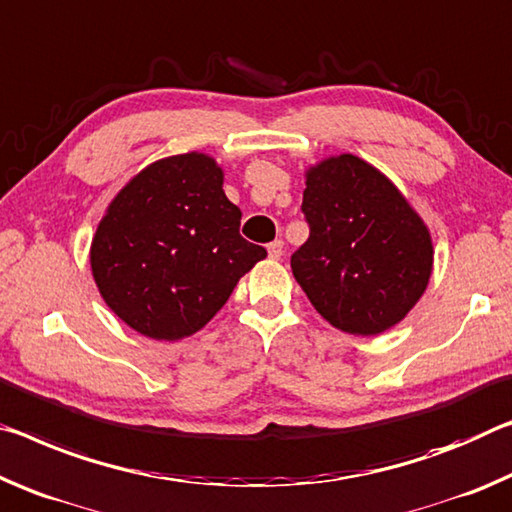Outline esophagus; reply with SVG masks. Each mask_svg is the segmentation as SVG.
Returning <instances> with one entry per match:
<instances>
[{
    "label": "esophagus",
    "instance_id": "esophagus-1",
    "mask_svg": "<svg viewBox=\"0 0 512 512\" xmlns=\"http://www.w3.org/2000/svg\"><path fill=\"white\" fill-rule=\"evenodd\" d=\"M267 254H270V258H274V261H279L283 256V240L270 242V245H267Z\"/></svg>",
    "mask_w": 512,
    "mask_h": 512
}]
</instances>
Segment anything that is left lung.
Masks as SVG:
<instances>
[{
    "label": "left lung",
    "instance_id": "left-lung-1",
    "mask_svg": "<svg viewBox=\"0 0 512 512\" xmlns=\"http://www.w3.org/2000/svg\"><path fill=\"white\" fill-rule=\"evenodd\" d=\"M308 240L290 258L306 297L335 329L376 335L395 326L429 283L433 245L388 177L342 154L306 174Z\"/></svg>",
    "mask_w": 512,
    "mask_h": 512
}]
</instances>
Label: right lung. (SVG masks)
Instances as JSON below:
<instances>
[{"label": "right lung", "instance_id": "1", "mask_svg": "<svg viewBox=\"0 0 512 512\" xmlns=\"http://www.w3.org/2000/svg\"><path fill=\"white\" fill-rule=\"evenodd\" d=\"M211 156L181 154L133 177L108 206L90 247L108 308L154 340L199 331L267 251L240 236Z\"/></svg>", "mask_w": 512, "mask_h": 512}]
</instances>
